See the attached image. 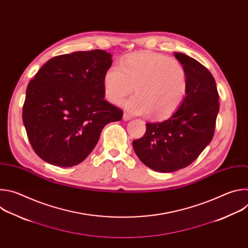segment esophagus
Returning <instances> with one entry per match:
<instances>
[{
    "mask_svg": "<svg viewBox=\"0 0 248 248\" xmlns=\"http://www.w3.org/2000/svg\"><path fill=\"white\" fill-rule=\"evenodd\" d=\"M123 119H124V121H129V120H131V116L128 115V114H126V113H124Z\"/></svg>",
    "mask_w": 248,
    "mask_h": 248,
    "instance_id": "34e87169",
    "label": "esophagus"
}]
</instances>
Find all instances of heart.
I'll return each instance as SVG.
<instances>
[{
	"label": "heart",
	"instance_id": "heart-1",
	"mask_svg": "<svg viewBox=\"0 0 248 248\" xmlns=\"http://www.w3.org/2000/svg\"><path fill=\"white\" fill-rule=\"evenodd\" d=\"M103 86L107 99L120 104L133 91L125 109L134 115L164 120L179 109L187 93V74L174 59L154 52L137 53L106 70Z\"/></svg>",
	"mask_w": 248,
	"mask_h": 248
}]
</instances>
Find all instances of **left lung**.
I'll return each mask as SVG.
<instances>
[{"mask_svg": "<svg viewBox=\"0 0 248 248\" xmlns=\"http://www.w3.org/2000/svg\"><path fill=\"white\" fill-rule=\"evenodd\" d=\"M174 57L186 70V96L167 121L146 124L145 134L132 141L139 160L161 172L184 169L201 154L214 136L220 107L216 81L209 70L183 53Z\"/></svg>", "mask_w": 248, "mask_h": 248, "instance_id": "left-lung-1", "label": "left lung"}]
</instances>
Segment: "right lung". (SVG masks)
Returning a JSON list of instances; mask_svg holds the SVG:
<instances>
[{"label":"right lung","mask_w":248,"mask_h":248,"mask_svg":"<svg viewBox=\"0 0 248 248\" xmlns=\"http://www.w3.org/2000/svg\"><path fill=\"white\" fill-rule=\"evenodd\" d=\"M112 55L80 51L49 60L30 80L22 108L29 142L45 162L73 167L86 159L104 126L124 112L106 101L103 79Z\"/></svg>","instance_id":"add662e5"}]
</instances>
